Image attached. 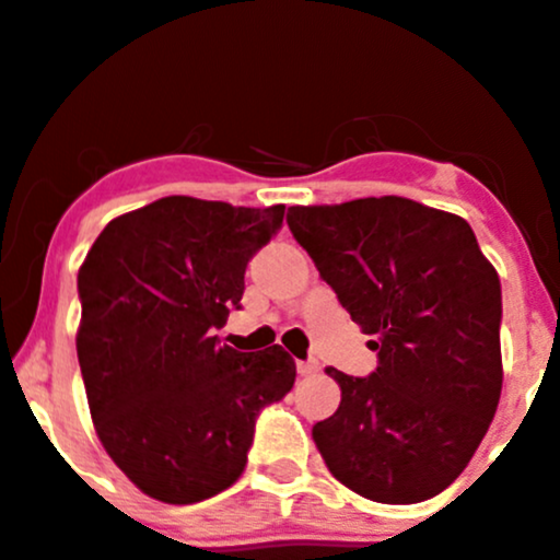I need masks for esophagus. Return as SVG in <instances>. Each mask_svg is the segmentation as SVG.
<instances>
[{
    "mask_svg": "<svg viewBox=\"0 0 560 560\" xmlns=\"http://www.w3.org/2000/svg\"><path fill=\"white\" fill-rule=\"evenodd\" d=\"M298 373L300 375H315V373H318V362H315V360L298 362Z\"/></svg>",
    "mask_w": 560,
    "mask_h": 560,
    "instance_id": "1",
    "label": "esophagus"
}]
</instances>
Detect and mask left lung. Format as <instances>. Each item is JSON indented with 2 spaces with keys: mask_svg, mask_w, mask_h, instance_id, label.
<instances>
[{
  "mask_svg": "<svg viewBox=\"0 0 560 560\" xmlns=\"http://www.w3.org/2000/svg\"><path fill=\"white\" fill-rule=\"evenodd\" d=\"M287 224L378 370L336 368L341 404L313 425L328 472L378 503H417L464 472L503 386L501 281L462 215L383 195L292 206Z\"/></svg>",
  "mask_w": 560,
  "mask_h": 560,
  "instance_id": "1",
  "label": "left lung"
}]
</instances>
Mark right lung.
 Listing matches in <instances>:
<instances>
[{
  "mask_svg": "<svg viewBox=\"0 0 560 560\" xmlns=\"http://www.w3.org/2000/svg\"><path fill=\"white\" fill-rule=\"evenodd\" d=\"M284 206L170 195L112 219L78 271V360L101 446L135 488L185 506L229 488L255 417L294 386V360L219 347L247 260Z\"/></svg>",
  "mask_w": 560,
  "mask_h": 560,
  "instance_id": "1",
  "label": "right lung"
}]
</instances>
